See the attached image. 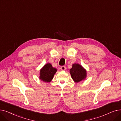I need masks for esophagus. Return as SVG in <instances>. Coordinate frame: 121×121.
Listing matches in <instances>:
<instances>
[{
  "label": "esophagus",
  "mask_w": 121,
  "mask_h": 121,
  "mask_svg": "<svg viewBox=\"0 0 121 121\" xmlns=\"http://www.w3.org/2000/svg\"><path fill=\"white\" fill-rule=\"evenodd\" d=\"M61 70L62 71H65L66 70V67L64 66H63L61 67Z\"/></svg>",
  "instance_id": "obj_1"
}]
</instances>
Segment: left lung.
Listing matches in <instances>:
<instances>
[{
    "label": "left lung",
    "instance_id": "obj_1",
    "mask_svg": "<svg viewBox=\"0 0 121 121\" xmlns=\"http://www.w3.org/2000/svg\"><path fill=\"white\" fill-rule=\"evenodd\" d=\"M70 73L73 80L76 82H78L84 80L86 76V72L80 65L74 64L72 68L70 69Z\"/></svg>",
    "mask_w": 121,
    "mask_h": 121
}]
</instances>
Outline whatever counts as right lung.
I'll return each mask as SVG.
<instances>
[{"mask_svg": "<svg viewBox=\"0 0 121 121\" xmlns=\"http://www.w3.org/2000/svg\"><path fill=\"white\" fill-rule=\"evenodd\" d=\"M57 70L48 63L44 66L40 72V79L45 82H50L53 78Z\"/></svg>", "mask_w": 121, "mask_h": 121, "instance_id": "add662e5", "label": "right lung"}]
</instances>
